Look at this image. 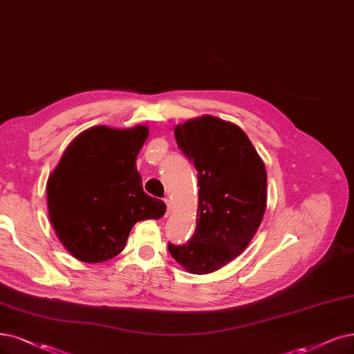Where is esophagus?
<instances>
[{
    "label": "esophagus",
    "mask_w": 354,
    "mask_h": 354,
    "mask_svg": "<svg viewBox=\"0 0 354 354\" xmlns=\"http://www.w3.org/2000/svg\"><path fill=\"white\" fill-rule=\"evenodd\" d=\"M165 203H166V205H167V212H166V216L170 213V200L169 198H165Z\"/></svg>",
    "instance_id": "obj_1"
}]
</instances>
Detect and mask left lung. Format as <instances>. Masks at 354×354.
Masks as SVG:
<instances>
[{
	"label": "left lung",
	"mask_w": 354,
	"mask_h": 354,
	"mask_svg": "<svg viewBox=\"0 0 354 354\" xmlns=\"http://www.w3.org/2000/svg\"><path fill=\"white\" fill-rule=\"evenodd\" d=\"M178 147L197 169V229L185 245L167 243L192 274L217 271L250 245L267 208V172L243 131L204 115L175 127Z\"/></svg>",
	"instance_id": "1"
}]
</instances>
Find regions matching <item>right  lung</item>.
Listing matches in <instances>:
<instances>
[{
	"mask_svg": "<svg viewBox=\"0 0 354 354\" xmlns=\"http://www.w3.org/2000/svg\"><path fill=\"white\" fill-rule=\"evenodd\" d=\"M149 128L93 127L78 134L48 178L50 223L67 251L83 263L120 254L140 220L160 218L162 200L142 191L136 159Z\"/></svg>",
	"mask_w": 354,
	"mask_h": 354,
	"instance_id": "obj_1",
	"label": "right lung"
}]
</instances>
